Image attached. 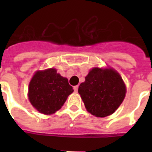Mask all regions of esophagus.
Returning a JSON list of instances; mask_svg holds the SVG:
<instances>
[{
  "label": "esophagus",
  "instance_id": "34e87169",
  "mask_svg": "<svg viewBox=\"0 0 152 152\" xmlns=\"http://www.w3.org/2000/svg\"><path fill=\"white\" fill-rule=\"evenodd\" d=\"M73 89L75 92H77V91H78V86H74Z\"/></svg>",
  "mask_w": 152,
  "mask_h": 152
}]
</instances>
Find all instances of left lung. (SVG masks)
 I'll return each mask as SVG.
<instances>
[{
	"mask_svg": "<svg viewBox=\"0 0 152 152\" xmlns=\"http://www.w3.org/2000/svg\"><path fill=\"white\" fill-rule=\"evenodd\" d=\"M87 110L104 118L115 112L125 97L126 88L121 76L113 69L94 68L78 89Z\"/></svg>",
	"mask_w": 152,
	"mask_h": 152,
	"instance_id": "8db88e82",
	"label": "left lung"
}]
</instances>
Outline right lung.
I'll list each match as a JSON object with an SVG mask.
<instances>
[{"mask_svg":"<svg viewBox=\"0 0 152 152\" xmlns=\"http://www.w3.org/2000/svg\"><path fill=\"white\" fill-rule=\"evenodd\" d=\"M73 92L68 79L55 69L37 71L29 83L28 99L37 110L52 114L61 108L67 98Z\"/></svg>","mask_w":152,"mask_h":152,"instance_id":"1","label":"right lung"}]
</instances>
